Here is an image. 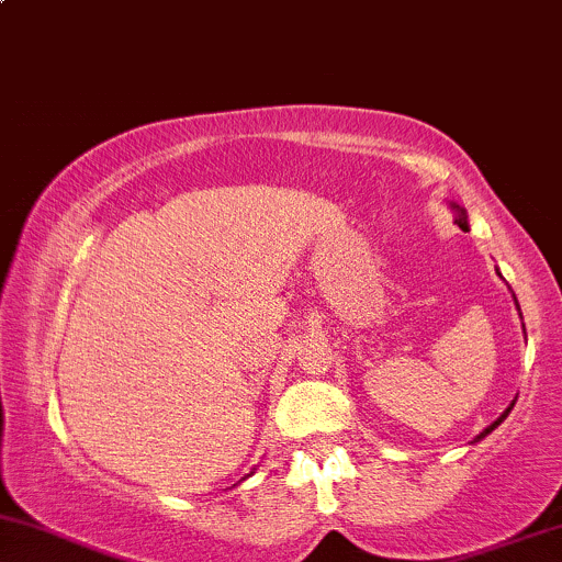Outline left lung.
<instances>
[{
    "label": "left lung",
    "mask_w": 562,
    "mask_h": 562,
    "mask_svg": "<svg viewBox=\"0 0 562 562\" xmlns=\"http://www.w3.org/2000/svg\"><path fill=\"white\" fill-rule=\"evenodd\" d=\"M450 207H453V211H456V224H459V226L463 228V232H469V221H467V211H463V207H459V205H456V203H450ZM514 300H516V296H514ZM516 307H518V302H516ZM514 404H516V401H510V406H508V408H505V412L501 414V417H497V419L493 422V425H490V427H484V429H482V432H480V435H476V438H474V442H480V440L484 438V435H490V432H493V429H495L497 425H501V422H503L505 417H508V414H510V408H514Z\"/></svg>",
    "instance_id": "8db88e82"
}]
</instances>
